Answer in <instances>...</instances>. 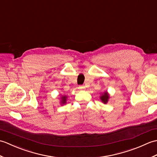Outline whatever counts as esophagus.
I'll list each match as a JSON object with an SVG mask.
<instances>
[{
    "instance_id": "obj_1",
    "label": "esophagus",
    "mask_w": 157,
    "mask_h": 157,
    "mask_svg": "<svg viewBox=\"0 0 157 157\" xmlns=\"http://www.w3.org/2000/svg\"><path fill=\"white\" fill-rule=\"evenodd\" d=\"M79 89L81 90H84L85 89V86H79Z\"/></svg>"
}]
</instances>
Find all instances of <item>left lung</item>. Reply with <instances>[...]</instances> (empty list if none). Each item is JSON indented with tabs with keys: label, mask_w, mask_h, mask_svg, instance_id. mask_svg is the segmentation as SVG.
<instances>
[{
	"label": "left lung",
	"mask_w": 157,
	"mask_h": 157,
	"mask_svg": "<svg viewBox=\"0 0 157 157\" xmlns=\"http://www.w3.org/2000/svg\"><path fill=\"white\" fill-rule=\"evenodd\" d=\"M110 98V94L107 91H105L102 93H101V96H100V99L102 103L106 104L108 102L109 99Z\"/></svg>",
	"instance_id": "8db88e82"
}]
</instances>
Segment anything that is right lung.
I'll use <instances>...</instances> for the list:
<instances>
[{
	"label": "right lung",
	"mask_w": 157,
	"mask_h": 157,
	"mask_svg": "<svg viewBox=\"0 0 157 157\" xmlns=\"http://www.w3.org/2000/svg\"><path fill=\"white\" fill-rule=\"evenodd\" d=\"M60 105H63L67 103V96L66 95H60Z\"/></svg>",
	"instance_id": "obj_1"
}]
</instances>
